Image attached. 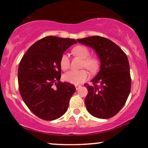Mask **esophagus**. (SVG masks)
I'll return each mask as SVG.
<instances>
[{
    "label": "esophagus",
    "instance_id": "1",
    "mask_svg": "<svg viewBox=\"0 0 148 148\" xmlns=\"http://www.w3.org/2000/svg\"><path fill=\"white\" fill-rule=\"evenodd\" d=\"M81 86H79V85H76V86H75V88H76V90H77L79 89V88H81Z\"/></svg>",
    "mask_w": 148,
    "mask_h": 148
}]
</instances>
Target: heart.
<instances>
[{
    "instance_id": "1",
    "label": "heart",
    "mask_w": 148,
    "mask_h": 148,
    "mask_svg": "<svg viewBox=\"0 0 148 148\" xmlns=\"http://www.w3.org/2000/svg\"><path fill=\"white\" fill-rule=\"evenodd\" d=\"M74 51L78 56L84 59V66L90 71H95L98 67V62L95 58H88L90 52L88 49L84 46H77L74 49ZM60 66L62 70H66L69 67V55L67 53H64L61 56L60 60ZM88 72L85 69L79 71H69L65 73L62 76V79L66 82L69 84L78 85L85 82L88 79Z\"/></svg>"
}]
</instances>
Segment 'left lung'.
<instances>
[{
	"mask_svg": "<svg viewBox=\"0 0 148 148\" xmlns=\"http://www.w3.org/2000/svg\"><path fill=\"white\" fill-rule=\"evenodd\" d=\"M79 43L95 51L100 60L99 72L87 84L86 108L98 118H112L126 102L131 90L130 63L125 52L105 37L91 36L78 39Z\"/></svg>",
	"mask_w": 148,
	"mask_h": 148,
	"instance_id": "8db88e82",
	"label": "left lung"
}]
</instances>
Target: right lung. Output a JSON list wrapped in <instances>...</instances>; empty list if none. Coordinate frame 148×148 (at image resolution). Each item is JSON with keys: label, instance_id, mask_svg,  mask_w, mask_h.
<instances>
[{"label": "right lung", "instance_id": "right-lung-1", "mask_svg": "<svg viewBox=\"0 0 148 148\" xmlns=\"http://www.w3.org/2000/svg\"><path fill=\"white\" fill-rule=\"evenodd\" d=\"M76 43L74 39L45 37L34 43L21 60L18 69L20 94L28 108L42 120H56L67 111L76 88L60 82V60Z\"/></svg>", "mask_w": 148, "mask_h": 148}]
</instances>
